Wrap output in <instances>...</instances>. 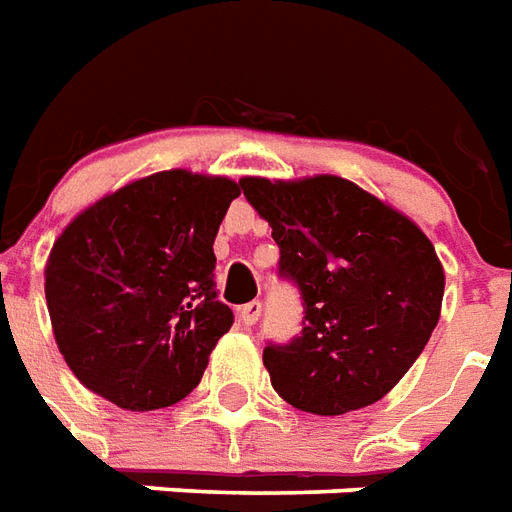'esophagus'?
Here are the masks:
<instances>
[{
	"label": "esophagus",
	"mask_w": 512,
	"mask_h": 512,
	"mask_svg": "<svg viewBox=\"0 0 512 512\" xmlns=\"http://www.w3.org/2000/svg\"><path fill=\"white\" fill-rule=\"evenodd\" d=\"M259 315H261V302H248V305L240 310V321L245 326H253L256 321H259Z\"/></svg>",
	"instance_id": "esophagus-1"
}]
</instances>
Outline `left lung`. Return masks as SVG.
Here are the masks:
<instances>
[{
	"label": "left lung",
	"mask_w": 512,
	"mask_h": 512,
	"mask_svg": "<svg viewBox=\"0 0 512 512\" xmlns=\"http://www.w3.org/2000/svg\"><path fill=\"white\" fill-rule=\"evenodd\" d=\"M272 226L278 275L299 288L302 332L264 348L272 388L315 416H343L397 386L440 321L443 264L410 218L334 175L242 178Z\"/></svg>",
	"instance_id": "8db88e82"
}]
</instances>
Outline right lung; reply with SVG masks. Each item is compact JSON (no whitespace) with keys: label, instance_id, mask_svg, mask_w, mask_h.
<instances>
[{"label":"right lung","instance_id":"1","mask_svg":"<svg viewBox=\"0 0 512 512\" xmlns=\"http://www.w3.org/2000/svg\"><path fill=\"white\" fill-rule=\"evenodd\" d=\"M240 188L167 169L107 194L53 242L45 299L75 378L124 410L188 397L234 313L213 242Z\"/></svg>","mask_w":512,"mask_h":512}]
</instances>
